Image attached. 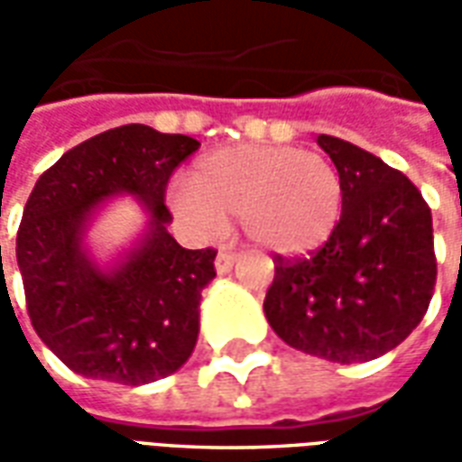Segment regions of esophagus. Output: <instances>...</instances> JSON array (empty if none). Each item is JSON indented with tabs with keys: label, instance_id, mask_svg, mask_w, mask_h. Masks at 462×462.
Here are the masks:
<instances>
[{
	"label": "esophagus",
	"instance_id": "34e87169",
	"mask_svg": "<svg viewBox=\"0 0 462 462\" xmlns=\"http://www.w3.org/2000/svg\"><path fill=\"white\" fill-rule=\"evenodd\" d=\"M235 262H237V254H235V252H220V254L215 257V272H217V274H227V272L235 267Z\"/></svg>",
	"mask_w": 462,
	"mask_h": 462
}]
</instances>
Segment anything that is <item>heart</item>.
I'll list each match as a JSON object with an SVG mask.
<instances>
[{
	"label": "heart",
	"mask_w": 462,
	"mask_h": 462,
	"mask_svg": "<svg viewBox=\"0 0 462 462\" xmlns=\"http://www.w3.org/2000/svg\"><path fill=\"white\" fill-rule=\"evenodd\" d=\"M172 212L212 235L240 217L247 240L272 254L297 257L321 247L337 230L344 182L334 162L291 145H225L192 165L188 185L172 182Z\"/></svg>",
	"instance_id": "1"
}]
</instances>
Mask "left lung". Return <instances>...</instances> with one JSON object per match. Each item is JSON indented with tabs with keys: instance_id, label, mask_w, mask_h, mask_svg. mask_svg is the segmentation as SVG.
<instances>
[{
	"instance_id": "8db88e82",
	"label": "left lung",
	"mask_w": 462,
	"mask_h": 462,
	"mask_svg": "<svg viewBox=\"0 0 462 462\" xmlns=\"http://www.w3.org/2000/svg\"><path fill=\"white\" fill-rule=\"evenodd\" d=\"M317 143L344 182L341 220L310 257H277L264 317L291 348L361 364L396 348L426 314L433 217L416 185L374 152L334 135Z\"/></svg>"
}]
</instances>
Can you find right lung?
Listing matches in <instances>:
<instances>
[{
  "label": "right lung",
  "instance_id": "right-lung-1",
  "mask_svg": "<svg viewBox=\"0 0 462 462\" xmlns=\"http://www.w3.org/2000/svg\"><path fill=\"white\" fill-rule=\"evenodd\" d=\"M198 148L190 135L131 123L71 148L36 180L16 262L32 327L76 374L141 386L190 358L217 252L175 242L165 185ZM121 194L141 201L149 222L132 250L104 268L85 247V232L103 202Z\"/></svg>",
  "mask_w": 462,
  "mask_h": 462
}]
</instances>
